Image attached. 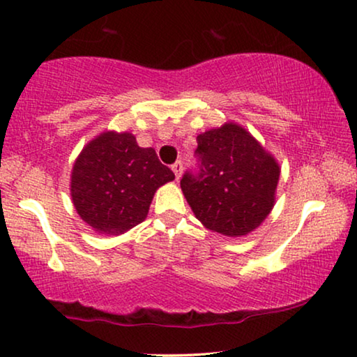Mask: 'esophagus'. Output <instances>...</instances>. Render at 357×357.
I'll use <instances>...</instances> for the list:
<instances>
[{"mask_svg": "<svg viewBox=\"0 0 357 357\" xmlns=\"http://www.w3.org/2000/svg\"><path fill=\"white\" fill-rule=\"evenodd\" d=\"M172 169H173V173H174V176H176V179H179L181 178V173H183V162H181V160H178V162H174L172 165Z\"/></svg>", "mask_w": 357, "mask_h": 357, "instance_id": "obj_1", "label": "esophagus"}]
</instances>
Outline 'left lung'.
Returning a JSON list of instances; mask_svg holds the SVG:
<instances>
[{"label":"left lung","instance_id":"left-lung-1","mask_svg":"<svg viewBox=\"0 0 357 357\" xmlns=\"http://www.w3.org/2000/svg\"><path fill=\"white\" fill-rule=\"evenodd\" d=\"M197 169L181 189L197 220L225 236H244L267 218L280 168L248 130L225 124L197 135Z\"/></svg>","mask_w":357,"mask_h":357}]
</instances>
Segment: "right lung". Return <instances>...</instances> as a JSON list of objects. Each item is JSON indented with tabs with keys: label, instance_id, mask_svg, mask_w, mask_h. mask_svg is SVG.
<instances>
[{
	"label": "right lung",
	"instance_id": "add662e5",
	"mask_svg": "<svg viewBox=\"0 0 357 357\" xmlns=\"http://www.w3.org/2000/svg\"><path fill=\"white\" fill-rule=\"evenodd\" d=\"M173 179L155 150L139 147L132 134L103 132L74 163L71 195L89 227L121 234L144 222L155 190Z\"/></svg>",
	"mask_w": 357,
	"mask_h": 357
}]
</instances>
